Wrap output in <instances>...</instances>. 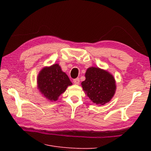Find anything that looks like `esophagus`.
Returning <instances> with one entry per match:
<instances>
[{"instance_id": "esophagus-1", "label": "esophagus", "mask_w": 151, "mask_h": 151, "mask_svg": "<svg viewBox=\"0 0 151 151\" xmlns=\"http://www.w3.org/2000/svg\"><path fill=\"white\" fill-rule=\"evenodd\" d=\"M73 82H74V83L75 84H79V82H80V80H79V78H76V79H74L73 80Z\"/></svg>"}]
</instances>
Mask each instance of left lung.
Listing matches in <instances>:
<instances>
[{
	"label": "left lung",
	"mask_w": 151,
	"mask_h": 151,
	"mask_svg": "<svg viewBox=\"0 0 151 151\" xmlns=\"http://www.w3.org/2000/svg\"><path fill=\"white\" fill-rule=\"evenodd\" d=\"M85 77L81 86L91 101L102 106L111 101L116 89V81L111 74L99 67H91L87 69Z\"/></svg>",
	"instance_id": "obj_1"
}]
</instances>
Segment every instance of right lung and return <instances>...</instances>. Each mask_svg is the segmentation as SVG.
<instances>
[{"mask_svg":"<svg viewBox=\"0 0 151 151\" xmlns=\"http://www.w3.org/2000/svg\"><path fill=\"white\" fill-rule=\"evenodd\" d=\"M72 85L68 76L62 70L58 63L43 67L37 77V89L48 101H56L65 92L67 87Z\"/></svg>","mask_w":151,"mask_h":151,"instance_id":"1","label":"right lung"}]
</instances>
